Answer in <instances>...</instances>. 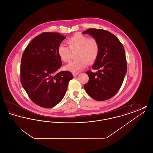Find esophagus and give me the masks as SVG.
<instances>
[{
  "label": "esophagus",
  "instance_id": "34e87169",
  "mask_svg": "<svg viewBox=\"0 0 153 153\" xmlns=\"http://www.w3.org/2000/svg\"><path fill=\"white\" fill-rule=\"evenodd\" d=\"M72 74H73V76L75 77V76H77L79 74V73H74V72H73Z\"/></svg>",
  "mask_w": 153,
  "mask_h": 153
}]
</instances>
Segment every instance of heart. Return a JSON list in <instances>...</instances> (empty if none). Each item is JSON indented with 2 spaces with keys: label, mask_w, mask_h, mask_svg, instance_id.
<instances>
[{
  "label": "heart",
  "mask_w": 153,
  "mask_h": 153,
  "mask_svg": "<svg viewBox=\"0 0 153 153\" xmlns=\"http://www.w3.org/2000/svg\"><path fill=\"white\" fill-rule=\"evenodd\" d=\"M69 49L63 44L58 46L57 54L63 62H68L71 57V51H77V59L70 62L65 66L66 70L77 73L84 69L88 62L92 64L98 57L100 45L95 38H89L81 34H75L66 41Z\"/></svg>",
  "instance_id": "heart-1"
}]
</instances>
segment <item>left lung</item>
<instances>
[{"mask_svg": "<svg viewBox=\"0 0 153 153\" xmlns=\"http://www.w3.org/2000/svg\"><path fill=\"white\" fill-rule=\"evenodd\" d=\"M82 33L96 38L100 45L98 57L92 66L97 72H86L89 81L84 89L96 100H108L119 91L127 72L123 46L117 36L105 30L89 29Z\"/></svg>", "mask_w": 153, "mask_h": 153, "instance_id": "left-lung-1", "label": "left lung"}]
</instances>
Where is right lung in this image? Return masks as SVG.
<instances>
[{"mask_svg":"<svg viewBox=\"0 0 153 153\" xmlns=\"http://www.w3.org/2000/svg\"><path fill=\"white\" fill-rule=\"evenodd\" d=\"M65 38L58 33L44 32L28 44L22 54V86L33 102L45 108L62 100L73 79L71 72H58L62 62L57 49Z\"/></svg>","mask_w":153,"mask_h":153,"instance_id":"add662e5","label":"right lung"}]
</instances>
